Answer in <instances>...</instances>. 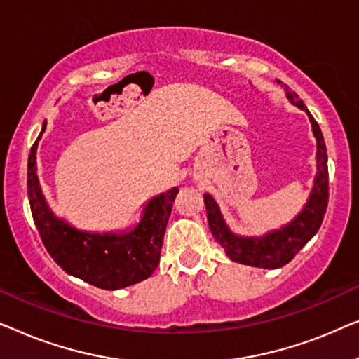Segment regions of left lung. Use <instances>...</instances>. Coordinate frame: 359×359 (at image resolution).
I'll return each instance as SVG.
<instances>
[{
    "label": "left lung",
    "instance_id": "1",
    "mask_svg": "<svg viewBox=\"0 0 359 359\" xmlns=\"http://www.w3.org/2000/svg\"><path fill=\"white\" fill-rule=\"evenodd\" d=\"M287 100L299 109L306 111L312 124L313 137L317 140V173L313 178V186L306 205L291 222L281 229L262 235V237H245L237 235L229 229L219 204L209 193H204V204L208 210L209 229L215 242L224 248V252L235 263L248 264V266L276 269L287 264L296 257V253L311 240L320 229L323 215L328 204V166L327 149L318 124L311 112L307 111L302 100L296 93H286Z\"/></svg>",
    "mask_w": 359,
    "mask_h": 359
}]
</instances>
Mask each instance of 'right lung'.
Returning <instances> with one entry per match:
<instances>
[{
	"label": "right lung",
	"mask_w": 359,
	"mask_h": 359,
	"mask_svg": "<svg viewBox=\"0 0 359 359\" xmlns=\"http://www.w3.org/2000/svg\"><path fill=\"white\" fill-rule=\"evenodd\" d=\"M47 121L27 160V196L34 224L47 252L63 271L93 286L116 291L151 276L160 262L163 235L178 188L154 196L135 227L121 232H88L57 217L48 208L37 175V147Z\"/></svg>",
	"instance_id": "obj_1"
}]
</instances>
